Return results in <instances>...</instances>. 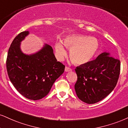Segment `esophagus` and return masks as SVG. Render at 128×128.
<instances>
[{
	"mask_svg": "<svg viewBox=\"0 0 128 128\" xmlns=\"http://www.w3.org/2000/svg\"><path fill=\"white\" fill-rule=\"evenodd\" d=\"M64 71L65 72H70V71H72V69L70 68L69 67H65V68H64Z\"/></svg>",
	"mask_w": 128,
	"mask_h": 128,
	"instance_id": "esophagus-1",
	"label": "esophagus"
}]
</instances>
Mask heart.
<instances>
[{
    "label": "heart",
    "mask_w": 128,
    "mask_h": 128,
    "mask_svg": "<svg viewBox=\"0 0 128 128\" xmlns=\"http://www.w3.org/2000/svg\"><path fill=\"white\" fill-rule=\"evenodd\" d=\"M64 46L70 48L69 56L75 64H83L90 62L99 50V42L90 36L77 35L66 37L63 42H59L55 46L57 58L62 60L66 54Z\"/></svg>",
    "instance_id": "obj_1"
}]
</instances>
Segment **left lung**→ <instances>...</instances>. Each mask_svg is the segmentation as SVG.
I'll return each instance as SVG.
<instances>
[{
    "label": "left lung",
    "instance_id": "1",
    "mask_svg": "<svg viewBox=\"0 0 128 128\" xmlns=\"http://www.w3.org/2000/svg\"><path fill=\"white\" fill-rule=\"evenodd\" d=\"M120 60L103 52L94 60L77 66L75 92L81 101L94 104L113 90L119 79Z\"/></svg>",
    "mask_w": 128,
    "mask_h": 128
}]
</instances>
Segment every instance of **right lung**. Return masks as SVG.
I'll return each mask as SVG.
<instances>
[{"mask_svg":"<svg viewBox=\"0 0 128 128\" xmlns=\"http://www.w3.org/2000/svg\"><path fill=\"white\" fill-rule=\"evenodd\" d=\"M29 34L23 31L14 38L8 53L6 69L17 91L26 98L38 100L48 94L65 66L57 61L53 48L47 44L34 53H23L21 42Z\"/></svg>","mask_w":128,"mask_h":128,"instance_id":"right-lung-1","label":"right lung"}]
</instances>
